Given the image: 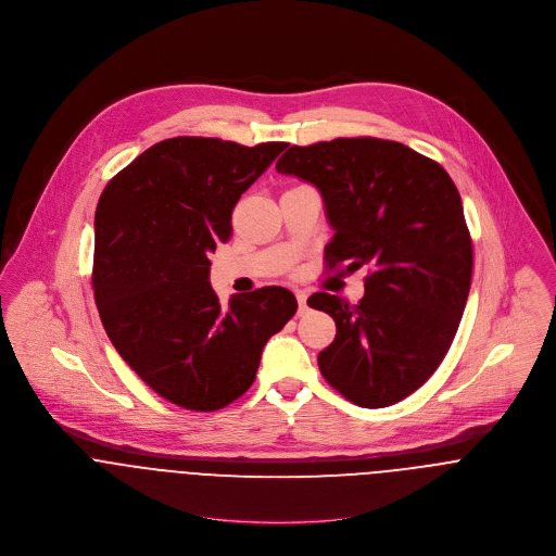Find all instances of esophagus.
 <instances>
[{
    "label": "esophagus",
    "mask_w": 556,
    "mask_h": 556,
    "mask_svg": "<svg viewBox=\"0 0 556 556\" xmlns=\"http://www.w3.org/2000/svg\"><path fill=\"white\" fill-rule=\"evenodd\" d=\"M295 298H298V306H300V315H304L306 311H308V306H306V300H308V295L304 293V291H295Z\"/></svg>",
    "instance_id": "1"
}]
</instances>
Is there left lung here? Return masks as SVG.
I'll list each match as a JSON object with an SVG mask.
<instances>
[{"mask_svg": "<svg viewBox=\"0 0 556 556\" xmlns=\"http://www.w3.org/2000/svg\"><path fill=\"white\" fill-rule=\"evenodd\" d=\"M276 170L313 184L333 238L329 267H370L351 306L315 293L308 306L336 320L318 353L325 381L364 408L396 404L443 362L467 306L473 245L447 170L415 150L372 137L293 146Z\"/></svg>", "mask_w": 556, "mask_h": 556, "instance_id": "left-lung-1", "label": "left lung"}]
</instances>
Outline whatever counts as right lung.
I'll list each match as a JSON object with an SVG mask.
<instances>
[{
  "label": "right lung",
  "mask_w": 556,
  "mask_h": 556,
  "mask_svg": "<svg viewBox=\"0 0 556 556\" xmlns=\"http://www.w3.org/2000/svg\"><path fill=\"white\" fill-rule=\"evenodd\" d=\"M285 148L166 139L100 194L91 282L102 325L122 359L177 406L216 410L241 396L263 346L298 311L285 287L223 306L210 285V254L233 236L239 197Z\"/></svg>",
  "instance_id": "obj_1"
}]
</instances>
